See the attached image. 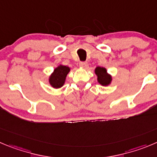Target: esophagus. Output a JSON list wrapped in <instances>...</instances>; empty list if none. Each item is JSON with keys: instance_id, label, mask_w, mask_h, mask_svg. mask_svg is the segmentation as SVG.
I'll list each match as a JSON object with an SVG mask.
<instances>
[{"instance_id": "esophagus-1", "label": "esophagus", "mask_w": 157, "mask_h": 157, "mask_svg": "<svg viewBox=\"0 0 157 157\" xmlns=\"http://www.w3.org/2000/svg\"><path fill=\"white\" fill-rule=\"evenodd\" d=\"M80 67H83V68H87V62H83V61H82V62H80Z\"/></svg>"}]
</instances>
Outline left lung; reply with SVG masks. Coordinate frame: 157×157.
<instances>
[{
	"label": "left lung",
	"mask_w": 157,
	"mask_h": 157,
	"mask_svg": "<svg viewBox=\"0 0 157 157\" xmlns=\"http://www.w3.org/2000/svg\"><path fill=\"white\" fill-rule=\"evenodd\" d=\"M95 74L98 76V80L101 85H108L111 80H112L111 76L107 74L106 69L103 68V67H97L96 70H95Z\"/></svg>",
	"instance_id": "8db88e82"
}]
</instances>
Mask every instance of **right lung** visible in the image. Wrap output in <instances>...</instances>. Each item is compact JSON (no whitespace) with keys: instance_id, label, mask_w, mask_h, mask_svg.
I'll return each instance as SVG.
<instances>
[{"instance_id":"1","label":"right lung","mask_w":157,"mask_h":157,"mask_svg":"<svg viewBox=\"0 0 157 157\" xmlns=\"http://www.w3.org/2000/svg\"><path fill=\"white\" fill-rule=\"evenodd\" d=\"M70 71V68L66 66H59L55 69L54 73L49 78V83L55 88H59L63 85L66 77Z\"/></svg>"}]
</instances>
